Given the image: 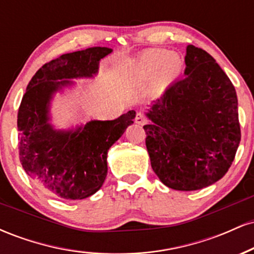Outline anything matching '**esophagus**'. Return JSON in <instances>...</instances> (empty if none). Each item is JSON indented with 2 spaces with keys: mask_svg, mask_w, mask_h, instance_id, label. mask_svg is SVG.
<instances>
[{
  "mask_svg": "<svg viewBox=\"0 0 254 254\" xmlns=\"http://www.w3.org/2000/svg\"><path fill=\"white\" fill-rule=\"evenodd\" d=\"M135 122H136L137 124H139V125H143V124L147 123V118L144 117V115H143V113H141V112H137V113H136V118H135Z\"/></svg>",
  "mask_w": 254,
  "mask_h": 254,
  "instance_id": "esophagus-1",
  "label": "esophagus"
}]
</instances>
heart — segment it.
Wrapping results in <instances>:
<instances>
[{"label": "heart", "instance_id": "1", "mask_svg": "<svg viewBox=\"0 0 254 254\" xmlns=\"http://www.w3.org/2000/svg\"><path fill=\"white\" fill-rule=\"evenodd\" d=\"M131 71L139 80H157L160 84H167L180 72V61L170 52L150 50L137 57L131 64Z\"/></svg>", "mask_w": 254, "mask_h": 254}]
</instances>
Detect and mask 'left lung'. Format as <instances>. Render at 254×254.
I'll use <instances>...</instances> for the list:
<instances>
[{"label":"left lung","mask_w":254,"mask_h":254,"mask_svg":"<svg viewBox=\"0 0 254 254\" xmlns=\"http://www.w3.org/2000/svg\"><path fill=\"white\" fill-rule=\"evenodd\" d=\"M185 76L145 113V145L153 171L170 189L194 191L229 170L241 139L238 98L216 61L188 45Z\"/></svg>","instance_id":"obj_1"}]
</instances>
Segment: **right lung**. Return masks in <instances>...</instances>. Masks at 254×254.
<instances>
[{"mask_svg":"<svg viewBox=\"0 0 254 254\" xmlns=\"http://www.w3.org/2000/svg\"><path fill=\"white\" fill-rule=\"evenodd\" d=\"M109 48H89L45 63L28 83L17 112L20 162L27 176L52 196L83 199L103 186L107 176V151L136 112L115 121H90L75 130H56L49 123L50 101L71 78L97 75Z\"/></svg>","mask_w":254,"mask_h":254,"instance_id":"right-lung-1","label":"right lung"}]
</instances>
